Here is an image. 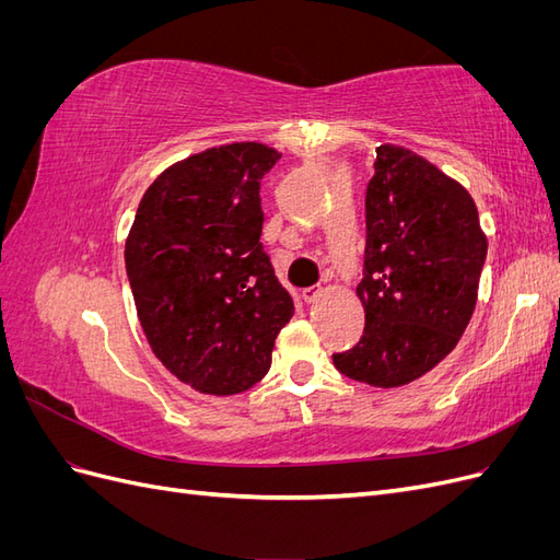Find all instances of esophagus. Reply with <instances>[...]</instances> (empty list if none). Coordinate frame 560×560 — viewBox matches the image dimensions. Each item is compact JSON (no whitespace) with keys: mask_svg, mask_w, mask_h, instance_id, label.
I'll list each match as a JSON object with an SVG mask.
<instances>
[{"mask_svg":"<svg viewBox=\"0 0 560 560\" xmlns=\"http://www.w3.org/2000/svg\"><path fill=\"white\" fill-rule=\"evenodd\" d=\"M322 292L317 290V287H306V290H301V299L306 303H313Z\"/></svg>","mask_w":560,"mask_h":560,"instance_id":"1","label":"esophagus"}]
</instances>
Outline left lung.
<instances>
[{
	"label": "left lung",
	"instance_id": "obj_1",
	"mask_svg": "<svg viewBox=\"0 0 560 560\" xmlns=\"http://www.w3.org/2000/svg\"><path fill=\"white\" fill-rule=\"evenodd\" d=\"M488 241L465 186L413 151L376 149L366 186L360 343L334 354L343 376L399 387L425 376L465 334Z\"/></svg>",
	"mask_w": 560,
	"mask_h": 560
}]
</instances>
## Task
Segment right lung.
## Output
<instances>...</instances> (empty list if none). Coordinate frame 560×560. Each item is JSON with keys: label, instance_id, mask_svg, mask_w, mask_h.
<instances>
[{"label": "right lung", "instance_id": "1", "mask_svg": "<svg viewBox=\"0 0 560 560\" xmlns=\"http://www.w3.org/2000/svg\"><path fill=\"white\" fill-rule=\"evenodd\" d=\"M282 154L233 142L184 159L149 186L126 241L147 341L202 395H238L270 369L294 301L264 252L261 177Z\"/></svg>", "mask_w": 560, "mask_h": 560}]
</instances>
